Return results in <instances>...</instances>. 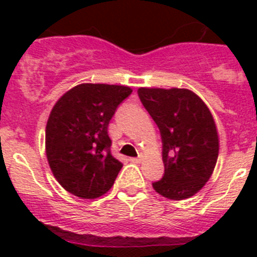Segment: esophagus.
Instances as JSON below:
<instances>
[{"label":"esophagus","mask_w":257,"mask_h":257,"mask_svg":"<svg viewBox=\"0 0 257 257\" xmlns=\"http://www.w3.org/2000/svg\"><path fill=\"white\" fill-rule=\"evenodd\" d=\"M141 160H143V157L141 156L132 157V159H131V161H132V163H141Z\"/></svg>","instance_id":"esophagus-1"}]
</instances>
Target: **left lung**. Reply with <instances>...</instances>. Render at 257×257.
Returning a JSON list of instances; mask_svg holds the SVG:
<instances>
[{
    "label": "left lung",
    "mask_w": 257,
    "mask_h": 257,
    "mask_svg": "<svg viewBox=\"0 0 257 257\" xmlns=\"http://www.w3.org/2000/svg\"><path fill=\"white\" fill-rule=\"evenodd\" d=\"M144 108L160 129L164 176L153 189L171 200L196 195L219 156V135L205 102L189 89L140 88Z\"/></svg>",
    "instance_id": "8db88e82"
}]
</instances>
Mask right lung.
<instances>
[{
  "instance_id": "add662e5",
  "label": "right lung",
  "mask_w": 257,
  "mask_h": 257,
  "mask_svg": "<svg viewBox=\"0 0 257 257\" xmlns=\"http://www.w3.org/2000/svg\"><path fill=\"white\" fill-rule=\"evenodd\" d=\"M131 93L124 85L80 84L54 104L45 131L46 159L65 191L96 199L112 188L122 164L110 153L108 125Z\"/></svg>"
}]
</instances>
